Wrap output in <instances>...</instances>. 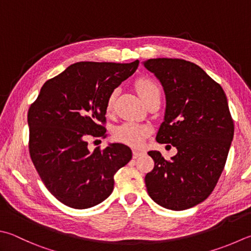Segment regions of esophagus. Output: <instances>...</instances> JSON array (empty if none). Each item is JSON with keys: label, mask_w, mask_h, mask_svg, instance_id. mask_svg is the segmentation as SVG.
Returning a JSON list of instances; mask_svg holds the SVG:
<instances>
[{"label": "esophagus", "mask_w": 251, "mask_h": 251, "mask_svg": "<svg viewBox=\"0 0 251 251\" xmlns=\"http://www.w3.org/2000/svg\"><path fill=\"white\" fill-rule=\"evenodd\" d=\"M145 153L143 152V151H138V150H134L133 151V158H139L140 156L144 155Z\"/></svg>", "instance_id": "obj_1"}]
</instances>
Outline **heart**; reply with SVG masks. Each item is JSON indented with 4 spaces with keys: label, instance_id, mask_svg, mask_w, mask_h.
I'll return each mask as SVG.
<instances>
[{
    "label": "heart",
    "instance_id": "b5f03b06",
    "mask_svg": "<svg viewBox=\"0 0 251 251\" xmlns=\"http://www.w3.org/2000/svg\"><path fill=\"white\" fill-rule=\"evenodd\" d=\"M135 89L140 97L145 101V103H148L154 97H160V88L158 84L153 81V79L148 77L138 79L135 83ZM117 94V89H113L109 95H108L106 101L107 112H110L112 110ZM150 133L151 127L149 126L138 124V122L134 121H126L122 125L118 126L115 129V133L113 134H115L116 140L121 142V143L130 145L132 148H140V146L144 144V142L150 135Z\"/></svg>",
    "mask_w": 251,
    "mask_h": 251
}]
</instances>
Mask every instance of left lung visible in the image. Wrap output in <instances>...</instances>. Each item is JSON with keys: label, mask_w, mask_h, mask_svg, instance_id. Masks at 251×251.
Wrapping results in <instances>:
<instances>
[{"label": "left lung", "mask_w": 251, "mask_h": 251, "mask_svg": "<svg viewBox=\"0 0 251 251\" xmlns=\"http://www.w3.org/2000/svg\"><path fill=\"white\" fill-rule=\"evenodd\" d=\"M143 65L166 97L156 141L177 149L170 160L150 151L155 165L145 176L146 189L160 206L190 209L211 195L224 169L234 136L227 98L220 84L189 61L159 58Z\"/></svg>", "instance_id": "obj_1"}]
</instances>
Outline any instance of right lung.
Returning a JSON list of instances; mask_svg holds the SVG:
<instances>
[{"label": "right lung", "mask_w": 251, "mask_h": 251, "mask_svg": "<svg viewBox=\"0 0 251 251\" xmlns=\"http://www.w3.org/2000/svg\"><path fill=\"white\" fill-rule=\"evenodd\" d=\"M131 63L77 62L47 81L28 110L29 153L46 188L73 209L106 200L113 176L130 162L132 151L121 143L91 152L87 136H105L109 94L133 74Z\"/></svg>", "instance_id": "1"}]
</instances>
